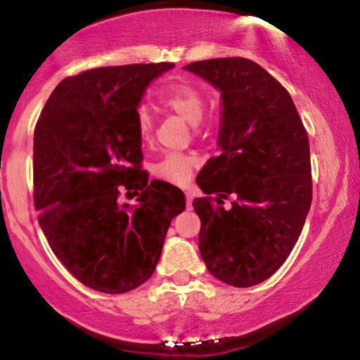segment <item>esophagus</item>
Returning <instances> with one entry per match:
<instances>
[{"mask_svg":"<svg viewBox=\"0 0 360 360\" xmlns=\"http://www.w3.org/2000/svg\"><path fill=\"white\" fill-rule=\"evenodd\" d=\"M185 198H186V208H191V203H193V195H191L190 191H186Z\"/></svg>","mask_w":360,"mask_h":360,"instance_id":"obj_1","label":"esophagus"}]
</instances>
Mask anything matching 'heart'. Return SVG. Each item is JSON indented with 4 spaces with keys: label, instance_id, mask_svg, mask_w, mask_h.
Masks as SVG:
<instances>
[{
    "label": "heart",
    "instance_id": "b5f03b06",
    "mask_svg": "<svg viewBox=\"0 0 360 360\" xmlns=\"http://www.w3.org/2000/svg\"><path fill=\"white\" fill-rule=\"evenodd\" d=\"M160 103L167 110L175 112L181 120L190 124H198L205 115L206 100L205 95L198 88L188 83H176L165 88L160 95ZM136 129L142 142H150L152 132H154V121L150 112L146 108H139L136 111ZM200 160L193 154H167L154 167L155 175L159 179L169 181V184L184 186L190 181L193 170L198 167Z\"/></svg>",
    "mask_w": 360,
    "mask_h": 360
}]
</instances>
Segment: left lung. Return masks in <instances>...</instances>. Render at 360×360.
Returning a JSON list of instances; mask_svg holds the SVG:
<instances>
[{
  "label": "left lung",
  "instance_id": "1",
  "mask_svg": "<svg viewBox=\"0 0 360 360\" xmlns=\"http://www.w3.org/2000/svg\"><path fill=\"white\" fill-rule=\"evenodd\" d=\"M185 70L218 88L224 108L221 154L196 179L206 193L193 200L200 254L221 282L252 287L287 260L311 206L307 129L282 83L249 58H210Z\"/></svg>",
  "mask_w": 360,
  "mask_h": 360
}]
</instances>
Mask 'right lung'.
<instances>
[{
	"instance_id": "add662e5",
	"label": "right lung",
	"mask_w": 360,
	"mask_h": 360,
	"mask_svg": "<svg viewBox=\"0 0 360 360\" xmlns=\"http://www.w3.org/2000/svg\"><path fill=\"white\" fill-rule=\"evenodd\" d=\"M175 65L100 67L58 83L34 129V206L47 243L77 280L126 293L154 274L184 191L142 170L136 111ZM140 205H121L119 196Z\"/></svg>"
}]
</instances>
